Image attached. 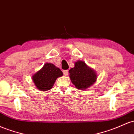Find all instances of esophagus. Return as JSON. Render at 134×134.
<instances>
[{
	"label": "esophagus",
	"mask_w": 134,
	"mask_h": 134,
	"mask_svg": "<svg viewBox=\"0 0 134 134\" xmlns=\"http://www.w3.org/2000/svg\"><path fill=\"white\" fill-rule=\"evenodd\" d=\"M63 73H64V74L65 75V76H67V75H68V73H69L68 70H63Z\"/></svg>",
	"instance_id": "esophagus-1"
}]
</instances>
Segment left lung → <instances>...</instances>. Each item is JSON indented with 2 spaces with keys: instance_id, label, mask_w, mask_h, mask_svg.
<instances>
[{
  "instance_id": "1",
  "label": "left lung",
  "mask_w": 134,
  "mask_h": 134,
  "mask_svg": "<svg viewBox=\"0 0 134 134\" xmlns=\"http://www.w3.org/2000/svg\"><path fill=\"white\" fill-rule=\"evenodd\" d=\"M69 72L72 83L79 90L90 87L97 78L96 72L81 60L74 63V67L70 69Z\"/></svg>"
}]
</instances>
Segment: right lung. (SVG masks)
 Instances as JSON below:
<instances>
[{"label": "right lung", "instance_id": "1", "mask_svg": "<svg viewBox=\"0 0 134 134\" xmlns=\"http://www.w3.org/2000/svg\"><path fill=\"white\" fill-rule=\"evenodd\" d=\"M63 76L59 68L51 63H46L42 68L32 76V80L37 88L40 91L51 89L58 77Z\"/></svg>", "mask_w": 134, "mask_h": 134}]
</instances>
